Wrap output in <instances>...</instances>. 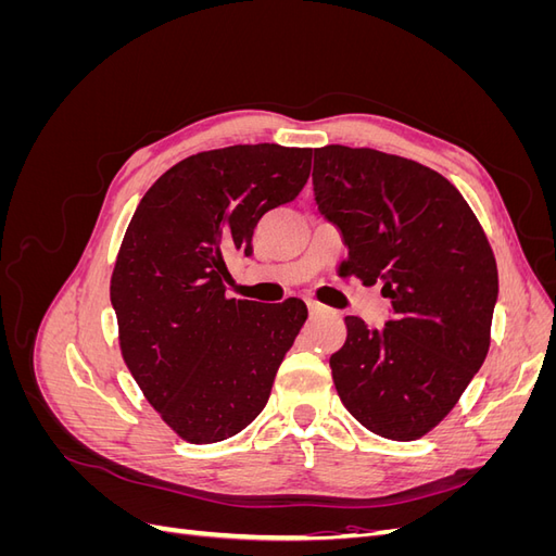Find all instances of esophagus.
<instances>
[{
  "instance_id": "obj_1",
  "label": "esophagus",
  "mask_w": 556,
  "mask_h": 556,
  "mask_svg": "<svg viewBox=\"0 0 556 556\" xmlns=\"http://www.w3.org/2000/svg\"><path fill=\"white\" fill-rule=\"evenodd\" d=\"M306 304H308V311H311V315H319V313H325V311H327V308H325L323 304H319V301H315V299H308Z\"/></svg>"
}]
</instances>
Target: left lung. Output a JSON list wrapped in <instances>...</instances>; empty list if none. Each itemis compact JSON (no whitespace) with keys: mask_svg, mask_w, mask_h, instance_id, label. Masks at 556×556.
Here are the masks:
<instances>
[{"mask_svg":"<svg viewBox=\"0 0 556 556\" xmlns=\"http://www.w3.org/2000/svg\"><path fill=\"white\" fill-rule=\"evenodd\" d=\"M317 208L341 229L345 276L382 282L392 319L348 315L331 378L350 415L390 441H417L457 406L490 350L496 260L454 185L374 148H315Z\"/></svg>","mask_w":556,"mask_h":556,"instance_id":"1","label":"left lung"}]
</instances>
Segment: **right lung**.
<instances>
[{
  "label": "right lung",
  "mask_w": 556,
  "mask_h": 556,
  "mask_svg": "<svg viewBox=\"0 0 556 556\" xmlns=\"http://www.w3.org/2000/svg\"><path fill=\"white\" fill-rule=\"evenodd\" d=\"M311 148L229 146L185 157L139 201L111 276L129 374L182 441L243 431L266 406L304 327L301 299L260 304L225 294V257L252 252L266 211L311 176Z\"/></svg>",
  "instance_id": "1"
}]
</instances>
